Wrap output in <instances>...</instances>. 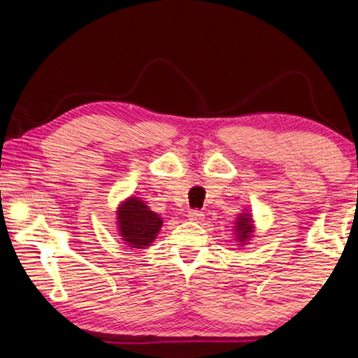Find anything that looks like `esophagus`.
<instances>
[{
    "label": "esophagus",
    "mask_w": 358,
    "mask_h": 358,
    "mask_svg": "<svg viewBox=\"0 0 358 358\" xmlns=\"http://www.w3.org/2000/svg\"><path fill=\"white\" fill-rule=\"evenodd\" d=\"M189 219L190 220H195V222L201 220L203 219V213H201V210H196V209L189 210Z\"/></svg>",
    "instance_id": "34e87169"
}]
</instances>
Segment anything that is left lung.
<instances>
[{
	"mask_svg": "<svg viewBox=\"0 0 358 358\" xmlns=\"http://www.w3.org/2000/svg\"><path fill=\"white\" fill-rule=\"evenodd\" d=\"M252 224H254V220H252V215L248 213V210L239 214L236 220H234L233 230L236 231L234 234H236L239 244L244 245L252 238V233H254V225Z\"/></svg>",
	"mask_w": 358,
	"mask_h": 358,
	"instance_id": "left-lung-1",
	"label": "left lung"
}]
</instances>
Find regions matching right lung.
<instances>
[{
	"label": "right lung",
	"mask_w": 358,
	"mask_h": 358,
	"mask_svg": "<svg viewBox=\"0 0 358 358\" xmlns=\"http://www.w3.org/2000/svg\"><path fill=\"white\" fill-rule=\"evenodd\" d=\"M163 220L138 196H130L117 209V225L124 241L134 249H145L154 243Z\"/></svg>",
	"instance_id": "1"
}]
</instances>
